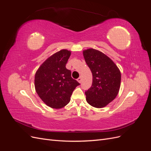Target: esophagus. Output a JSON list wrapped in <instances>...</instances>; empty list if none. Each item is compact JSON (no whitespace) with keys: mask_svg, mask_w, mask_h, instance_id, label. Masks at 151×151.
<instances>
[{"mask_svg":"<svg viewBox=\"0 0 151 151\" xmlns=\"http://www.w3.org/2000/svg\"><path fill=\"white\" fill-rule=\"evenodd\" d=\"M77 81H78V82H79V83H81V81H82V79H81V77H79V78H78V79H77Z\"/></svg>","mask_w":151,"mask_h":151,"instance_id":"1","label":"esophagus"}]
</instances>
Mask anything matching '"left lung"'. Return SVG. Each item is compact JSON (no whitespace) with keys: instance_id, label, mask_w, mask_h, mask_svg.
Instances as JSON below:
<instances>
[{"instance_id":"left-lung-1","label":"left lung","mask_w":151,"mask_h":151,"mask_svg":"<svg viewBox=\"0 0 151 151\" xmlns=\"http://www.w3.org/2000/svg\"><path fill=\"white\" fill-rule=\"evenodd\" d=\"M87 65L93 74V83L86 91V101L95 108H103L116 98L120 89L121 73L110 58L93 48L83 51Z\"/></svg>"}]
</instances>
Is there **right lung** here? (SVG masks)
Masks as SVG:
<instances>
[{
  "mask_svg": "<svg viewBox=\"0 0 151 151\" xmlns=\"http://www.w3.org/2000/svg\"><path fill=\"white\" fill-rule=\"evenodd\" d=\"M70 52L62 50L47 58L36 71L35 86L42 101L52 108H61L70 102L73 91L80 84L66 68Z\"/></svg>",
  "mask_w": 151,
  "mask_h": 151,
  "instance_id": "right-lung-1",
  "label": "right lung"
}]
</instances>
